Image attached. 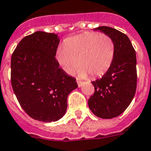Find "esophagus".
<instances>
[{
  "label": "esophagus",
  "instance_id": "obj_1",
  "mask_svg": "<svg viewBox=\"0 0 151 151\" xmlns=\"http://www.w3.org/2000/svg\"><path fill=\"white\" fill-rule=\"evenodd\" d=\"M77 83H78V87H81V85H82V83H83V82H82L81 81H80L79 79H78V78H77Z\"/></svg>",
  "mask_w": 151,
  "mask_h": 151
}]
</instances>
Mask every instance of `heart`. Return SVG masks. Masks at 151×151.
Listing matches in <instances>:
<instances>
[{"mask_svg": "<svg viewBox=\"0 0 151 151\" xmlns=\"http://www.w3.org/2000/svg\"><path fill=\"white\" fill-rule=\"evenodd\" d=\"M116 46L109 35L84 32L70 37L57 50L56 60L68 74H73L78 64V75L97 78L105 74L113 63Z\"/></svg>", "mask_w": 151, "mask_h": 151, "instance_id": "1", "label": "heart"}]
</instances>
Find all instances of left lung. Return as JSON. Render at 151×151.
I'll list each match as a JSON object with an SVG mask.
<instances>
[{"instance_id": "8db88e82", "label": "left lung", "mask_w": 151, "mask_h": 151, "mask_svg": "<svg viewBox=\"0 0 151 151\" xmlns=\"http://www.w3.org/2000/svg\"><path fill=\"white\" fill-rule=\"evenodd\" d=\"M99 30L109 35L116 46V54L111 67L101 78L92 81L94 95L88 99V106L95 116L112 119L127 109L137 89V57L130 40L124 33L108 26Z\"/></svg>"}]
</instances>
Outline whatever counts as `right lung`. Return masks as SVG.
Returning a JSON list of instances; mask_svg holds the SVG:
<instances>
[{"instance_id": "1", "label": "right lung", "mask_w": 151, "mask_h": 151, "mask_svg": "<svg viewBox=\"0 0 151 151\" xmlns=\"http://www.w3.org/2000/svg\"><path fill=\"white\" fill-rule=\"evenodd\" d=\"M54 33L35 32L19 42L12 53L11 81L24 111L31 118L50 122L64 116L67 97L78 88L76 78L60 68Z\"/></svg>"}]
</instances>
